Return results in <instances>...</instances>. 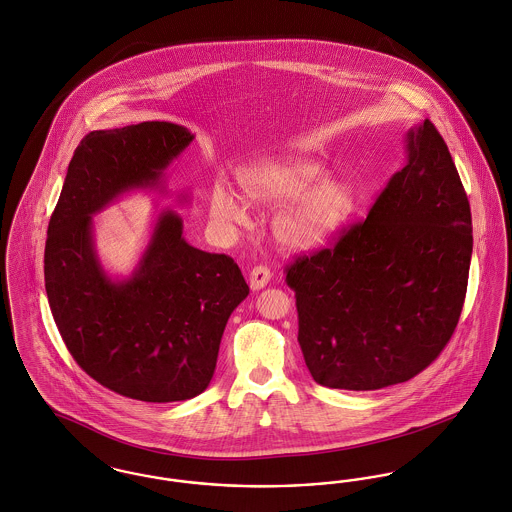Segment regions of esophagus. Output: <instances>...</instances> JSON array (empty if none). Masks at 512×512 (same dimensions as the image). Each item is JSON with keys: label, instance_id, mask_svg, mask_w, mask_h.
<instances>
[{"label": "esophagus", "instance_id": "obj_1", "mask_svg": "<svg viewBox=\"0 0 512 512\" xmlns=\"http://www.w3.org/2000/svg\"><path fill=\"white\" fill-rule=\"evenodd\" d=\"M271 282V271L267 267H255L249 272V286L251 290H261Z\"/></svg>", "mask_w": 512, "mask_h": 512}]
</instances>
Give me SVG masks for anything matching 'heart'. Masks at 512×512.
Returning <instances> with one entry per match:
<instances>
[{
	"mask_svg": "<svg viewBox=\"0 0 512 512\" xmlns=\"http://www.w3.org/2000/svg\"><path fill=\"white\" fill-rule=\"evenodd\" d=\"M327 168L305 156L259 160L238 172L243 193L261 207H278L271 236L286 251H309L325 245L356 211V191L346 181L327 180ZM211 218L222 228L247 222L240 199L216 183L209 195Z\"/></svg>",
	"mask_w": 512,
	"mask_h": 512,
	"instance_id": "heart-1",
	"label": "heart"
}]
</instances>
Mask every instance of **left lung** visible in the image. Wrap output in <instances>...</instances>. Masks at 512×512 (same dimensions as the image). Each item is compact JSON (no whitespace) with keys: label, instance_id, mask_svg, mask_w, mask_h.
Wrapping results in <instances>:
<instances>
[{"label":"left lung","instance_id":"1","mask_svg":"<svg viewBox=\"0 0 512 512\" xmlns=\"http://www.w3.org/2000/svg\"><path fill=\"white\" fill-rule=\"evenodd\" d=\"M406 151V166L363 222L286 269L303 360L323 387L404 383L443 352L460 319L474 243L470 203L431 121L408 131Z\"/></svg>","mask_w":512,"mask_h":512}]
</instances>
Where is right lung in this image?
<instances>
[{
    "instance_id": "1",
    "label": "right lung",
    "mask_w": 512,
    "mask_h": 512,
    "mask_svg": "<svg viewBox=\"0 0 512 512\" xmlns=\"http://www.w3.org/2000/svg\"><path fill=\"white\" fill-rule=\"evenodd\" d=\"M193 133L170 121L92 131L69 162L44 249L46 294L61 338L96 383L143 402H178L211 383L222 332L249 286L232 257L183 238L160 212L137 267L112 278L92 216L135 189H164Z\"/></svg>"
}]
</instances>
